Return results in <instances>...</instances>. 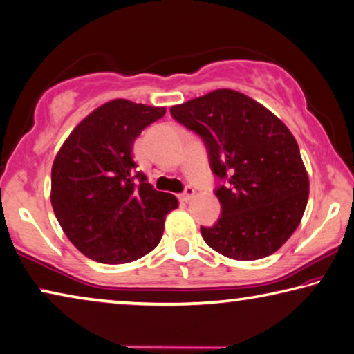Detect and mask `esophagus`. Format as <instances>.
<instances>
[{
	"label": "esophagus",
	"instance_id": "obj_1",
	"mask_svg": "<svg viewBox=\"0 0 354 354\" xmlns=\"http://www.w3.org/2000/svg\"><path fill=\"white\" fill-rule=\"evenodd\" d=\"M195 196V189L194 187H187L185 189L181 195H179V200L181 201H184V203H187L189 200H192Z\"/></svg>",
	"mask_w": 354,
	"mask_h": 354
}]
</instances>
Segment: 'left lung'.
I'll use <instances>...</instances> for the list:
<instances>
[{"label":"left lung","mask_w":354,"mask_h":354,"mask_svg":"<svg viewBox=\"0 0 354 354\" xmlns=\"http://www.w3.org/2000/svg\"><path fill=\"white\" fill-rule=\"evenodd\" d=\"M171 115L198 134L220 184L221 215L201 226L205 242L236 261L270 256L297 230L309 178L289 128L267 107L231 88L173 106Z\"/></svg>","instance_id":"1"}]
</instances>
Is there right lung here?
Wrapping results in <instances>:
<instances>
[{"instance_id":"1","label":"right lung","mask_w":354,"mask_h":354,"mask_svg":"<svg viewBox=\"0 0 354 354\" xmlns=\"http://www.w3.org/2000/svg\"><path fill=\"white\" fill-rule=\"evenodd\" d=\"M165 107L112 100L71 131L51 169V206L68 241L101 263H127L158 247L175 195L136 171L137 136ZM138 181L136 182L135 179Z\"/></svg>"}]
</instances>
